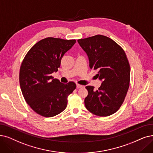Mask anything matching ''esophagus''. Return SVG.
Listing matches in <instances>:
<instances>
[{"instance_id": "esophagus-1", "label": "esophagus", "mask_w": 153, "mask_h": 153, "mask_svg": "<svg viewBox=\"0 0 153 153\" xmlns=\"http://www.w3.org/2000/svg\"><path fill=\"white\" fill-rule=\"evenodd\" d=\"M83 85H79V84H76V88H83Z\"/></svg>"}]
</instances>
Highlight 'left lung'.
<instances>
[{
  "label": "left lung",
  "instance_id": "obj_1",
  "mask_svg": "<svg viewBox=\"0 0 153 153\" xmlns=\"http://www.w3.org/2000/svg\"><path fill=\"white\" fill-rule=\"evenodd\" d=\"M87 53L90 68L98 71L101 86H87L85 105L88 111L100 117L117 112L123 104L130 82V65L126 54L118 44L107 36L96 35L78 40Z\"/></svg>",
  "mask_w": 153,
  "mask_h": 153
}]
</instances>
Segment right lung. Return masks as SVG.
<instances>
[{
    "instance_id": "obj_1",
    "label": "right lung",
    "mask_w": 153,
    "mask_h": 153,
    "mask_svg": "<svg viewBox=\"0 0 153 153\" xmlns=\"http://www.w3.org/2000/svg\"><path fill=\"white\" fill-rule=\"evenodd\" d=\"M75 42V39L46 38L30 48L22 61L19 72L22 93L27 104L40 115L51 117L63 112L68 95L76 88L74 82L65 84L51 76Z\"/></svg>"
}]
</instances>
